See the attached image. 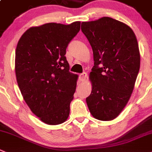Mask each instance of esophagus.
<instances>
[{
  "mask_svg": "<svg viewBox=\"0 0 152 152\" xmlns=\"http://www.w3.org/2000/svg\"><path fill=\"white\" fill-rule=\"evenodd\" d=\"M86 77H87V74L86 72H83V73L79 75V78H80V81H83Z\"/></svg>",
  "mask_w": 152,
  "mask_h": 152,
  "instance_id": "obj_1",
  "label": "esophagus"
}]
</instances>
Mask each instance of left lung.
<instances>
[{
    "mask_svg": "<svg viewBox=\"0 0 152 152\" xmlns=\"http://www.w3.org/2000/svg\"><path fill=\"white\" fill-rule=\"evenodd\" d=\"M81 30L94 60L89 74L92 92L86 104L94 118L113 120L129 101L140 70L137 38L129 26L110 17L82 22Z\"/></svg>",
    "mask_w": 152,
    "mask_h": 152,
    "instance_id": "8db88e82",
    "label": "left lung"
}]
</instances>
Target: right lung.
I'll list each match as a JSON object with an SVG mask.
<instances>
[{
	"label": "right lung",
	"instance_id": "obj_1",
	"mask_svg": "<svg viewBox=\"0 0 152 152\" xmlns=\"http://www.w3.org/2000/svg\"><path fill=\"white\" fill-rule=\"evenodd\" d=\"M80 22L48 23L26 30L15 50L18 87L31 111L48 125L67 120L77 76L69 72L66 48Z\"/></svg>",
	"mask_w": 152,
	"mask_h": 152
}]
</instances>
